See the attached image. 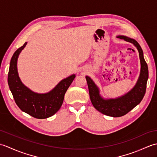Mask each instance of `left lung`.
<instances>
[{"instance_id":"8db88e82","label":"left lung","mask_w":157,"mask_h":157,"mask_svg":"<svg viewBox=\"0 0 157 157\" xmlns=\"http://www.w3.org/2000/svg\"><path fill=\"white\" fill-rule=\"evenodd\" d=\"M117 38L134 44L139 52L140 71L135 86L126 94L115 98H105L100 93V89L89 76H86L88 86L90 98L94 107L106 115L119 117L127 114L142 101L144 96L146 84L148 79V69L144 58V53L138 42L128 36L119 35Z\"/></svg>"}]
</instances>
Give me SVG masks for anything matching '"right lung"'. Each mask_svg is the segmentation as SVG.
Wrapping results in <instances>:
<instances>
[{"label":"right lung","mask_w":157,"mask_h":157,"mask_svg":"<svg viewBox=\"0 0 157 157\" xmlns=\"http://www.w3.org/2000/svg\"><path fill=\"white\" fill-rule=\"evenodd\" d=\"M28 42L14 52L10 62L8 84L15 103L22 111L37 119H46L55 115L63 104L66 91L71 85L75 74L62 79L51 91L37 93L23 84L17 71V59Z\"/></svg>","instance_id":"right-lung-1"}]
</instances>
